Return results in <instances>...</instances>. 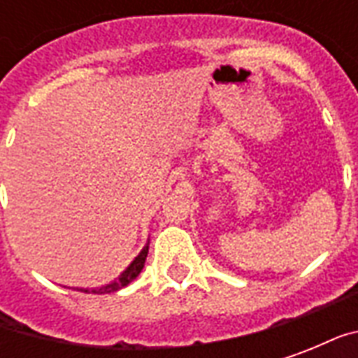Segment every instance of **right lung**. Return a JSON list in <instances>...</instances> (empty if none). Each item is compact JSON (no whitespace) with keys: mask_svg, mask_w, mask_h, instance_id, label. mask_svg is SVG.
Instances as JSON below:
<instances>
[{"mask_svg":"<svg viewBox=\"0 0 358 358\" xmlns=\"http://www.w3.org/2000/svg\"><path fill=\"white\" fill-rule=\"evenodd\" d=\"M148 251L149 243H145V248L141 249L140 255L136 257L132 263L126 266V270H122L120 276L115 278L109 284L101 285V287H94V289H88V287H76V289L84 293H97V295H101V293H115L118 292V289H122V287H126V285L132 282L134 278H138V274H140L141 268H143V264H145V259H148Z\"/></svg>","mask_w":358,"mask_h":358,"instance_id":"add662e5","label":"right lung"}]
</instances>
